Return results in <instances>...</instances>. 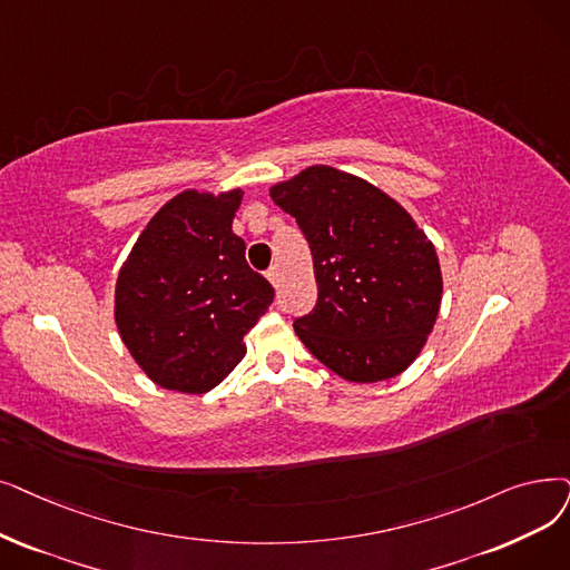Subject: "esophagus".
<instances>
[{"instance_id":"34e87169","label":"esophagus","mask_w":570,"mask_h":570,"mask_svg":"<svg viewBox=\"0 0 570 570\" xmlns=\"http://www.w3.org/2000/svg\"><path fill=\"white\" fill-rule=\"evenodd\" d=\"M265 277L269 279V284H272V286H279V282H282V275H279V269H277V267H269V269L265 272Z\"/></svg>"}]
</instances>
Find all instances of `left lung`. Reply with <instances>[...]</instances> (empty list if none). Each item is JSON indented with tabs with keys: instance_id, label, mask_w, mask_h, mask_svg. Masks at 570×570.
Returning <instances> with one entry per match:
<instances>
[{
	"instance_id": "left-lung-1",
	"label": "left lung",
	"mask_w": 570,
	"mask_h": 570,
	"mask_svg": "<svg viewBox=\"0 0 570 570\" xmlns=\"http://www.w3.org/2000/svg\"><path fill=\"white\" fill-rule=\"evenodd\" d=\"M269 197L298 220L314 261L316 307L295 321V335L346 382L405 373L442 303V269L426 233L382 188L331 165L277 181Z\"/></svg>"
}]
</instances>
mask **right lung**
<instances>
[{
  "instance_id": "right-lung-1",
  "label": "right lung",
  "mask_w": 570,
  "mask_h": 570,
  "mask_svg": "<svg viewBox=\"0 0 570 570\" xmlns=\"http://www.w3.org/2000/svg\"><path fill=\"white\" fill-rule=\"evenodd\" d=\"M242 197V188L181 190L148 220L118 269V335L163 389L197 395L224 382L246 354L244 335L275 298L233 233Z\"/></svg>"
}]
</instances>
